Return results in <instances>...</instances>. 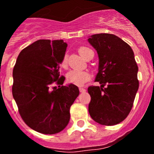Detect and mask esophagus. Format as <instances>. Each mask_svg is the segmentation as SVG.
I'll list each match as a JSON object with an SVG mask.
<instances>
[{
  "mask_svg": "<svg viewBox=\"0 0 154 154\" xmlns=\"http://www.w3.org/2000/svg\"><path fill=\"white\" fill-rule=\"evenodd\" d=\"M79 92H85V89L84 88H79Z\"/></svg>",
  "mask_w": 154,
  "mask_h": 154,
  "instance_id": "34e87169",
  "label": "esophagus"
}]
</instances>
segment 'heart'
<instances>
[{"label":"heart","instance_id":"1","mask_svg":"<svg viewBox=\"0 0 154 154\" xmlns=\"http://www.w3.org/2000/svg\"><path fill=\"white\" fill-rule=\"evenodd\" d=\"M92 50L89 49V48L87 47H80L79 48V53L80 54L82 58H85L87 55L89 54V51ZM67 56L65 55L61 61V67L66 68L67 66ZM90 79V75L87 72L84 71H77V70H72L69 72L67 74V80L69 82L72 84H74L76 85H82L85 82H86L88 80Z\"/></svg>","mask_w":154,"mask_h":154}]
</instances>
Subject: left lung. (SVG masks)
I'll use <instances>...</instances> for the list:
<instances>
[{
	"mask_svg": "<svg viewBox=\"0 0 154 154\" xmlns=\"http://www.w3.org/2000/svg\"><path fill=\"white\" fill-rule=\"evenodd\" d=\"M88 42L96 50L99 69L95 81L100 86H89L90 116L105 126L118 124L126 118L138 91V66L127 43L112 34L91 35Z\"/></svg>",
	"mask_w": 154,
	"mask_h": 154,
	"instance_id": "8db88e82",
	"label": "left lung"
}]
</instances>
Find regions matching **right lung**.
<instances>
[{"instance_id":"obj_1","label":"right lung","mask_w":154,"mask_h":154,"mask_svg":"<svg viewBox=\"0 0 154 154\" xmlns=\"http://www.w3.org/2000/svg\"><path fill=\"white\" fill-rule=\"evenodd\" d=\"M68 45L63 40H38L20 52L13 70L12 94L21 118L43 134L62 131L71 106L79 94L74 84L63 85L59 65ZM55 82L58 87H51Z\"/></svg>"}]
</instances>
